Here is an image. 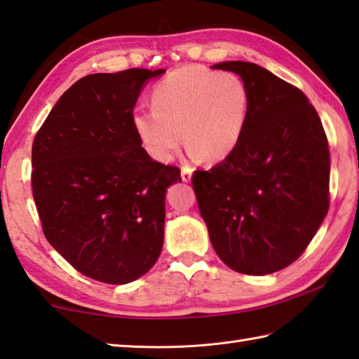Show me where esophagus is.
<instances>
[{"mask_svg": "<svg viewBox=\"0 0 359 359\" xmlns=\"http://www.w3.org/2000/svg\"><path fill=\"white\" fill-rule=\"evenodd\" d=\"M180 175H182V180L184 182H191V177H193V170L189 166H182V171H180Z\"/></svg>", "mask_w": 359, "mask_h": 359, "instance_id": "obj_1", "label": "esophagus"}]
</instances>
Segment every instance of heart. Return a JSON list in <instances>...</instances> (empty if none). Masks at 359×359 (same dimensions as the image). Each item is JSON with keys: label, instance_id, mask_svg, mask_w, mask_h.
I'll return each instance as SVG.
<instances>
[{"label": "heart", "instance_id": "obj_1", "mask_svg": "<svg viewBox=\"0 0 359 359\" xmlns=\"http://www.w3.org/2000/svg\"><path fill=\"white\" fill-rule=\"evenodd\" d=\"M151 100L154 109L134 112L133 126L157 162L172 160L184 140L196 158H226L238 148L250 111L248 89L238 75L202 66L168 74L152 89Z\"/></svg>", "mask_w": 359, "mask_h": 359}]
</instances>
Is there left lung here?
<instances>
[{"label":"left lung","instance_id":"obj_1","mask_svg":"<svg viewBox=\"0 0 359 359\" xmlns=\"http://www.w3.org/2000/svg\"><path fill=\"white\" fill-rule=\"evenodd\" d=\"M245 83L250 111L242 139L193 188L217 256L231 270L264 276L285 269L329 211V142L302 90L248 62H224Z\"/></svg>","mask_w":359,"mask_h":359}]
</instances>
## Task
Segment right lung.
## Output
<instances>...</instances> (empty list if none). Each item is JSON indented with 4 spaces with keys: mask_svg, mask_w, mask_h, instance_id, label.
<instances>
[{
    "mask_svg": "<svg viewBox=\"0 0 359 359\" xmlns=\"http://www.w3.org/2000/svg\"><path fill=\"white\" fill-rule=\"evenodd\" d=\"M165 69L90 74L60 97L32 144L43 233L75 270L104 284L148 273L163 247L166 188L177 166L142 148L133 112Z\"/></svg>",
    "mask_w": 359,
    "mask_h": 359,
    "instance_id": "add662e5",
    "label": "right lung"
}]
</instances>
